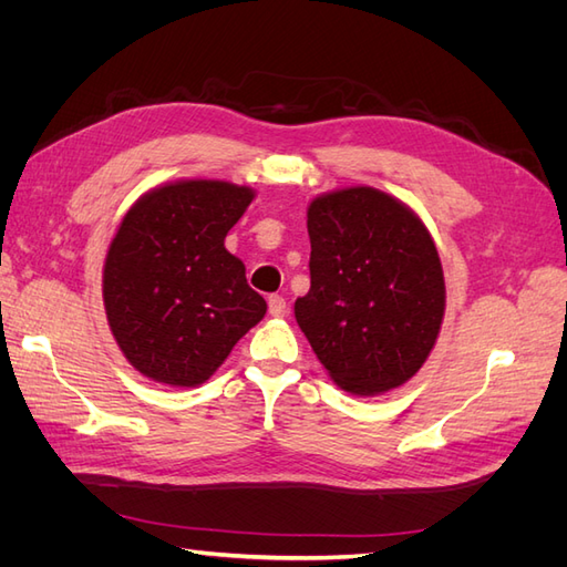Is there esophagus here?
<instances>
[{
  "instance_id": "34e87169",
  "label": "esophagus",
  "mask_w": 567,
  "mask_h": 567,
  "mask_svg": "<svg viewBox=\"0 0 567 567\" xmlns=\"http://www.w3.org/2000/svg\"><path fill=\"white\" fill-rule=\"evenodd\" d=\"M267 307H269V315L271 317H286V312H288V305H286V300L281 296H269L267 298Z\"/></svg>"
}]
</instances>
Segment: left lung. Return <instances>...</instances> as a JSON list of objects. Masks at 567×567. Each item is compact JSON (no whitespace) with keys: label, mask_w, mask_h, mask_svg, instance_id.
I'll list each match as a JSON object with an SVG mask.
<instances>
[{"label":"left lung","mask_w":567,"mask_h":567,"mask_svg":"<svg viewBox=\"0 0 567 567\" xmlns=\"http://www.w3.org/2000/svg\"><path fill=\"white\" fill-rule=\"evenodd\" d=\"M310 290L296 319L336 385L379 394L431 354L444 317L440 255L423 221L379 188L323 194L307 208Z\"/></svg>","instance_id":"1"}]
</instances>
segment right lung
<instances>
[{"mask_svg": "<svg viewBox=\"0 0 567 567\" xmlns=\"http://www.w3.org/2000/svg\"><path fill=\"white\" fill-rule=\"evenodd\" d=\"M248 186L186 179L153 188L123 217L104 267L109 326L151 381L194 388L267 312L225 238L252 200Z\"/></svg>", "mask_w": 567, "mask_h": 567, "instance_id": "add662e5", "label": "right lung"}]
</instances>
